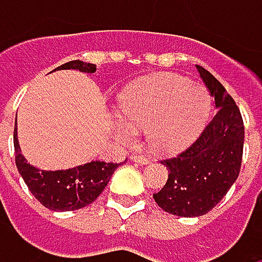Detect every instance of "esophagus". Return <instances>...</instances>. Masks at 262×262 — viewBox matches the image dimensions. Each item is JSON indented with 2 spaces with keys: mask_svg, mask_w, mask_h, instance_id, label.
<instances>
[{
  "mask_svg": "<svg viewBox=\"0 0 262 262\" xmlns=\"http://www.w3.org/2000/svg\"><path fill=\"white\" fill-rule=\"evenodd\" d=\"M130 161L132 162H136V164H141V165L148 164V159H147L145 156H138V155H132Z\"/></svg>",
  "mask_w": 262,
  "mask_h": 262,
  "instance_id": "esophagus-1",
  "label": "esophagus"
}]
</instances>
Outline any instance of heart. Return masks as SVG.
Returning a JSON list of instances; mask_svg holds the SVG:
<instances>
[{
  "label": "heart",
  "instance_id": "obj_1",
  "mask_svg": "<svg viewBox=\"0 0 262 262\" xmlns=\"http://www.w3.org/2000/svg\"><path fill=\"white\" fill-rule=\"evenodd\" d=\"M211 98L189 79L162 74L132 86L121 98L126 120L115 121L120 141L132 144L136 132L147 130L148 145L162 153L188 145L205 127Z\"/></svg>",
  "mask_w": 262,
  "mask_h": 262
}]
</instances>
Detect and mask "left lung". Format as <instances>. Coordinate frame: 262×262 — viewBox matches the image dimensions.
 Segmentation results:
<instances>
[{
  "instance_id": "8db88e82",
  "label": "left lung",
  "mask_w": 262,
  "mask_h": 262,
  "mask_svg": "<svg viewBox=\"0 0 262 262\" xmlns=\"http://www.w3.org/2000/svg\"><path fill=\"white\" fill-rule=\"evenodd\" d=\"M195 68L219 111L195 142L162 161L168 179L153 199L178 217H200L211 211L236 181L243 158L244 124L234 98L209 71Z\"/></svg>"
}]
</instances>
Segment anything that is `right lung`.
Returning a JSON list of instances; mask_svg holds the SVG:
<instances>
[{"mask_svg": "<svg viewBox=\"0 0 262 262\" xmlns=\"http://www.w3.org/2000/svg\"><path fill=\"white\" fill-rule=\"evenodd\" d=\"M57 70H76L80 73L94 74L97 67L94 63H86L81 60H71L60 65ZM13 145H15V162L19 174L23 176L31 194L48 209L51 211H76L92 203L101 191L109 183L115 170L121 165L104 161H91L74 168L47 171L39 170L28 164L21 153L18 142V127L15 121L13 132Z\"/></svg>", "mask_w": 262, "mask_h": 262, "instance_id": "1", "label": "right lung"}]
</instances>
